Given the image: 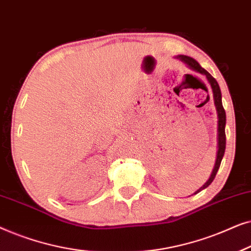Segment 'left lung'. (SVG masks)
<instances>
[{"label":"left lung","mask_w":251,"mask_h":251,"mask_svg":"<svg viewBox=\"0 0 251 251\" xmlns=\"http://www.w3.org/2000/svg\"><path fill=\"white\" fill-rule=\"evenodd\" d=\"M177 58H179L181 61H184L185 64L188 65V67H191L192 70L199 72V73L205 75L207 80L209 83H210L211 90H212V96H214V102L216 106V111H217V116H218V128H217V155H216V161H215V167L212 169V173L209 177V179L205 181L204 185L202 187L199 188V190L195 192L194 194L199 193L204 188H207L209 185L212 183V180L215 179L216 174L219 169V166H221V162L223 160V156H224L225 153V146H226V136H225V125H226V114H225V109L223 107V102H222V92H221V88L217 83V81L215 80V77L211 76L210 73H208L204 68H202L199 63L193 58L187 57V56H178Z\"/></svg>","instance_id":"8db88e82"}]
</instances>
